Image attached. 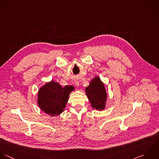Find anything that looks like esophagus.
<instances>
[{"instance_id": "1", "label": "esophagus", "mask_w": 159, "mask_h": 159, "mask_svg": "<svg viewBox=\"0 0 159 159\" xmlns=\"http://www.w3.org/2000/svg\"><path fill=\"white\" fill-rule=\"evenodd\" d=\"M75 86L79 87V82H78V81H75Z\"/></svg>"}]
</instances>
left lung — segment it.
Segmentation results:
<instances>
[{
    "mask_svg": "<svg viewBox=\"0 0 159 159\" xmlns=\"http://www.w3.org/2000/svg\"><path fill=\"white\" fill-rule=\"evenodd\" d=\"M85 92L92 108L99 111L105 108L107 94L104 84L99 77L96 76L91 80L85 89Z\"/></svg>",
    "mask_w": 159,
    "mask_h": 159,
    "instance_id": "left-lung-1",
    "label": "left lung"
}]
</instances>
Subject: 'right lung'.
<instances>
[{
    "label": "right lung",
    "mask_w": 159,
    "mask_h": 159,
    "mask_svg": "<svg viewBox=\"0 0 159 159\" xmlns=\"http://www.w3.org/2000/svg\"><path fill=\"white\" fill-rule=\"evenodd\" d=\"M73 86L62 87L59 84L51 80L41 87L38 93V105L41 110L51 116L60 115L64 111Z\"/></svg>",
    "instance_id": "obj_1"
}]
</instances>
